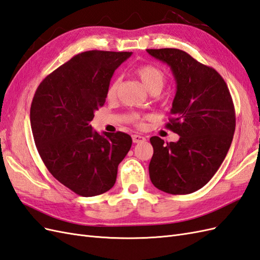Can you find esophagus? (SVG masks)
<instances>
[{"label":"esophagus","mask_w":260,"mask_h":260,"mask_svg":"<svg viewBox=\"0 0 260 260\" xmlns=\"http://www.w3.org/2000/svg\"><path fill=\"white\" fill-rule=\"evenodd\" d=\"M132 141L135 143H140V142L145 141V138L140 135H132Z\"/></svg>","instance_id":"esophagus-1"}]
</instances>
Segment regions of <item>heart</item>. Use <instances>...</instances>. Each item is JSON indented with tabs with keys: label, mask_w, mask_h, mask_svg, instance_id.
Listing matches in <instances>:
<instances>
[{
	"label": "heart",
	"mask_w": 260,
	"mask_h": 260,
	"mask_svg": "<svg viewBox=\"0 0 260 260\" xmlns=\"http://www.w3.org/2000/svg\"><path fill=\"white\" fill-rule=\"evenodd\" d=\"M136 74L143 84V86L152 93H159L165 85L166 75L158 67L154 64H144L136 70ZM119 86H120V79H114L107 88V98L113 100L116 97Z\"/></svg>",
	"instance_id": "1"
}]
</instances>
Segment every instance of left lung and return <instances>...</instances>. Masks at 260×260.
Returning <instances> with one entry per match:
<instances>
[{
	"mask_svg": "<svg viewBox=\"0 0 260 260\" xmlns=\"http://www.w3.org/2000/svg\"><path fill=\"white\" fill-rule=\"evenodd\" d=\"M170 66L176 81L170 122L177 142L150 139L152 184L172 194L197 191L213 177L225 158L235 131V110L226 83L213 68L174 48L146 49Z\"/></svg>",
	"mask_w": 260,
	"mask_h": 260,
	"instance_id": "8db88e82",
	"label": "left lung"
}]
</instances>
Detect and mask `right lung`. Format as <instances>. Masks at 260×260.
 Segmentation results:
<instances>
[{
  "label": "right lung",
  "instance_id": "right-lung-1",
  "mask_svg": "<svg viewBox=\"0 0 260 260\" xmlns=\"http://www.w3.org/2000/svg\"><path fill=\"white\" fill-rule=\"evenodd\" d=\"M132 52L92 50L74 55L39 84L30 125L39 155L52 176L82 197L113 188L129 152L127 133L94 131L89 122L104 106L115 70Z\"/></svg>",
  "mask_w": 260,
  "mask_h": 260
}]
</instances>
